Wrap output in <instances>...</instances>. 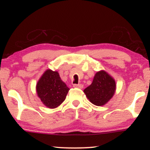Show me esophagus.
Masks as SVG:
<instances>
[{"label":"esophagus","instance_id":"esophagus-1","mask_svg":"<svg viewBox=\"0 0 150 150\" xmlns=\"http://www.w3.org/2000/svg\"><path fill=\"white\" fill-rule=\"evenodd\" d=\"M73 86H74V87L79 88V89H83V85H82V84H74Z\"/></svg>","mask_w":150,"mask_h":150}]
</instances>
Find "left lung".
Returning <instances> with one entry per match:
<instances>
[{
	"mask_svg": "<svg viewBox=\"0 0 150 150\" xmlns=\"http://www.w3.org/2000/svg\"><path fill=\"white\" fill-rule=\"evenodd\" d=\"M116 89L115 80L104 70L98 71L93 82L84 89V93L89 101L96 106H103L113 96Z\"/></svg>",
	"mask_w": 150,
	"mask_h": 150,
	"instance_id": "8db88e82",
	"label": "left lung"
}]
</instances>
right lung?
<instances>
[{"label":"right lung","instance_id":"right-lung-1","mask_svg":"<svg viewBox=\"0 0 150 150\" xmlns=\"http://www.w3.org/2000/svg\"><path fill=\"white\" fill-rule=\"evenodd\" d=\"M69 89L61 81L58 71L47 69L36 85L38 97L45 106L54 108L64 101Z\"/></svg>","mask_w":150,"mask_h":150}]
</instances>
